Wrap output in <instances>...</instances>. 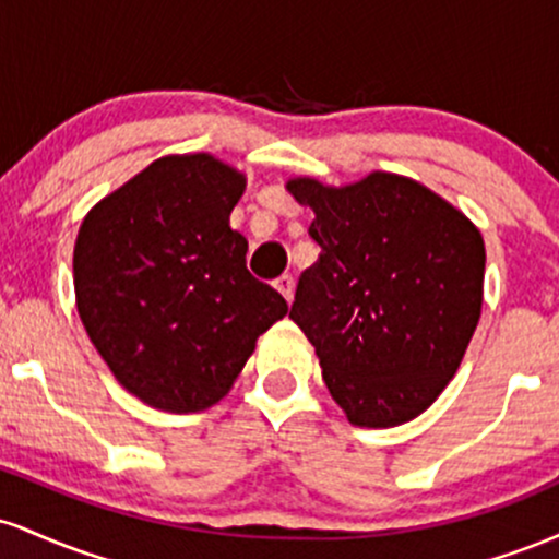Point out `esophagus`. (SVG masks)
I'll return each instance as SVG.
<instances>
[{"label": "esophagus", "mask_w": 559, "mask_h": 559, "mask_svg": "<svg viewBox=\"0 0 559 559\" xmlns=\"http://www.w3.org/2000/svg\"><path fill=\"white\" fill-rule=\"evenodd\" d=\"M273 286L278 288L281 294H284L286 301L294 299V278H292V275H281V278L273 281Z\"/></svg>", "instance_id": "34e87169"}]
</instances>
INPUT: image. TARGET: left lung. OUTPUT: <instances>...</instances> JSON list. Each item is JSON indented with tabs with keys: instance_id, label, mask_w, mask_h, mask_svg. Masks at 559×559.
<instances>
[{
	"instance_id": "8db88e82",
	"label": "left lung",
	"mask_w": 559,
	"mask_h": 559,
	"mask_svg": "<svg viewBox=\"0 0 559 559\" xmlns=\"http://www.w3.org/2000/svg\"><path fill=\"white\" fill-rule=\"evenodd\" d=\"M312 207L320 258L288 318L305 331L331 396L355 426L418 418L457 373L484 301L478 228L431 189L391 173L286 186Z\"/></svg>"
}]
</instances>
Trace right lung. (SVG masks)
Wrapping results in <instances>:
<instances>
[{
    "label": "right lung",
    "mask_w": 559,
    "mask_h": 559,
    "mask_svg": "<svg viewBox=\"0 0 559 559\" xmlns=\"http://www.w3.org/2000/svg\"><path fill=\"white\" fill-rule=\"evenodd\" d=\"M241 194L243 176L215 157H163L79 230V316L115 378L152 407H213L288 312L247 271V239L228 226Z\"/></svg>",
    "instance_id": "obj_1"
}]
</instances>
